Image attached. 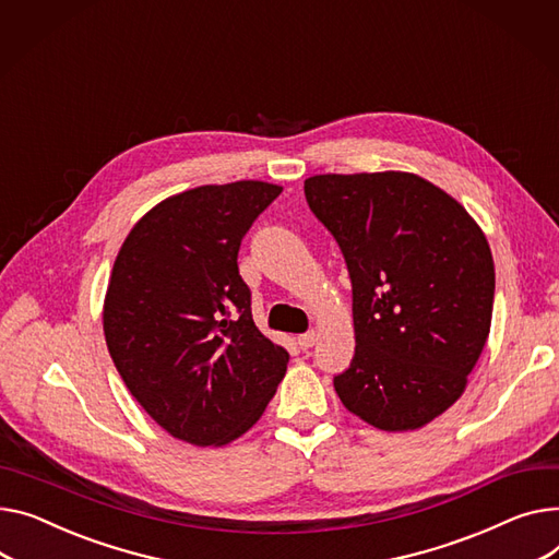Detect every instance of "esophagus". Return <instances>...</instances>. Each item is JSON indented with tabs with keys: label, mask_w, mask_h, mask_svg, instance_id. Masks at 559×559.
<instances>
[{
	"label": "esophagus",
	"mask_w": 559,
	"mask_h": 559,
	"mask_svg": "<svg viewBox=\"0 0 559 559\" xmlns=\"http://www.w3.org/2000/svg\"><path fill=\"white\" fill-rule=\"evenodd\" d=\"M296 342H299V346L304 348V350H308V348H312L314 344H317V332L312 330V332H306V334H299V340H296Z\"/></svg>",
	"instance_id": "1"
}]
</instances>
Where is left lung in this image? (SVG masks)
<instances>
[{
  "instance_id": "8db88e82",
  "label": "left lung",
  "mask_w": 559,
  "mask_h": 559,
  "mask_svg": "<svg viewBox=\"0 0 559 559\" xmlns=\"http://www.w3.org/2000/svg\"><path fill=\"white\" fill-rule=\"evenodd\" d=\"M304 189L353 281L355 357L334 391L370 427L420 429L463 395L488 342V238L459 200L416 173H328Z\"/></svg>"
}]
</instances>
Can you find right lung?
<instances>
[{"label": "right lung", "instance_id": "add662e5", "mask_svg": "<svg viewBox=\"0 0 559 559\" xmlns=\"http://www.w3.org/2000/svg\"><path fill=\"white\" fill-rule=\"evenodd\" d=\"M283 186L242 179L147 211L111 267L103 332L130 393L162 429L222 448L265 414L289 355L251 319L238 249Z\"/></svg>", "mask_w": 559, "mask_h": 559}]
</instances>
